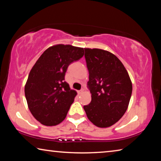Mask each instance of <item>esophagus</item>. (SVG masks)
<instances>
[{
    "instance_id": "1",
    "label": "esophagus",
    "mask_w": 161,
    "mask_h": 161,
    "mask_svg": "<svg viewBox=\"0 0 161 161\" xmlns=\"http://www.w3.org/2000/svg\"><path fill=\"white\" fill-rule=\"evenodd\" d=\"M83 92H84V90L83 89H81V90H80V91H78V93L80 94H82L83 93Z\"/></svg>"
}]
</instances>
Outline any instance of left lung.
<instances>
[{"label": "left lung", "mask_w": 161, "mask_h": 161, "mask_svg": "<svg viewBox=\"0 0 161 161\" xmlns=\"http://www.w3.org/2000/svg\"><path fill=\"white\" fill-rule=\"evenodd\" d=\"M92 94L89 104L84 106L88 119L95 126H112L124 116L132 94L128 72L117 57L100 49L84 48Z\"/></svg>", "instance_id": "obj_1"}]
</instances>
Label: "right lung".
<instances>
[{
	"mask_svg": "<svg viewBox=\"0 0 161 161\" xmlns=\"http://www.w3.org/2000/svg\"><path fill=\"white\" fill-rule=\"evenodd\" d=\"M84 55V49L58 45L47 49L32 67L25 86L28 108L45 126H55L66 117L77 92L64 81L67 67Z\"/></svg>",
	"mask_w": 161,
	"mask_h": 161,
	"instance_id": "right-lung-1",
	"label": "right lung"
}]
</instances>
